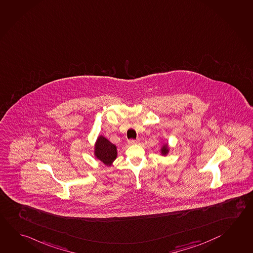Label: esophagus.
Instances as JSON below:
<instances>
[{
    "label": "esophagus",
    "instance_id": "obj_1",
    "mask_svg": "<svg viewBox=\"0 0 253 253\" xmlns=\"http://www.w3.org/2000/svg\"><path fill=\"white\" fill-rule=\"evenodd\" d=\"M138 143V140H134V139H130L128 140V144L132 145V144H135Z\"/></svg>",
    "mask_w": 253,
    "mask_h": 253
}]
</instances>
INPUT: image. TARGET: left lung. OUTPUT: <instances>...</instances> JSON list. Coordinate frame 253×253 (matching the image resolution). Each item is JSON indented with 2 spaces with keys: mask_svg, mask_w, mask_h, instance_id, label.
Instances as JSON below:
<instances>
[{
  "mask_svg": "<svg viewBox=\"0 0 253 253\" xmlns=\"http://www.w3.org/2000/svg\"><path fill=\"white\" fill-rule=\"evenodd\" d=\"M169 152V149L167 148L166 145H164V146L162 147V149H161V152H162V154H163V155H166V154H167V152Z\"/></svg>",
  "mask_w": 253,
  "mask_h": 253,
  "instance_id": "8db88e82",
  "label": "left lung"
}]
</instances>
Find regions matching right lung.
Masks as SVG:
<instances>
[{"instance_id":"obj_1","label":"right lung","mask_w":253,"mask_h":253,"mask_svg":"<svg viewBox=\"0 0 253 253\" xmlns=\"http://www.w3.org/2000/svg\"><path fill=\"white\" fill-rule=\"evenodd\" d=\"M95 156L106 165L110 166L117 157V148L103 136H99L95 144Z\"/></svg>"}]
</instances>
